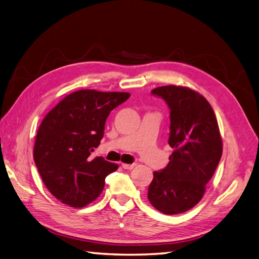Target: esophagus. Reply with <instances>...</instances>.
Listing matches in <instances>:
<instances>
[{"label": "esophagus", "instance_id": "34e87169", "mask_svg": "<svg viewBox=\"0 0 259 259\" xmlns=\"http://www.w3.org/2000/svg\"><path fill=\"white\" fill-rule=\"evenodd\" d=\"M136 166V164H122V167L124 169H133Z\"/></svg>", "mask_w": 259, "mask_h": 259}]
</instances>
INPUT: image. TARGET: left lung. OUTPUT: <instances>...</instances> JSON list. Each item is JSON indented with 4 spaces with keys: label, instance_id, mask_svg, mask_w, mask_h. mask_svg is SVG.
Listing matches in <instances>:
<instances>
[{
    "label": "left lung",
    "instance_id": "obj_1",
    "mask_svg": "<svg viewBox=\"0 0 259 259\" xmlns=\"http://www.w3.org/2000/svg\"><path fill=\"white\" fill-rule=\"evenodd\" d=\"M170 110L168 144L174 148L169 163L154 171L147 198L166 215L193 208L203 198L223 153L215 113L198 92L185 86L166 85L152 91Z\"/></svg>",
    "mask_w": 259,
    "mask_h": 259
}]
</instances>
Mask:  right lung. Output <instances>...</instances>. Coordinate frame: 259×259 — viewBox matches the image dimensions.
I'll list each match as a JSON object with an SVG mask.
<instances>
[{"instance_id": "obj_1", "label": "right lung", "mask_w": 259, "mask_h": 259, "mask_svg": "<svg viewBox=\"0 0 259 259\" xmlns=\"http://www.w3.org/2000/svg\"><path fill=\"white\" fill-rule=\"evenodd\" d=\"M131 96L125 92L79 90L47 114L37 130L33 156L38 173L63 204L84 207L100 196L105 177L118 168L103 157L92 159L111 111Z\"/></svg>"}]
</instances>
